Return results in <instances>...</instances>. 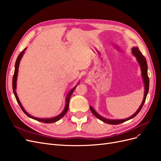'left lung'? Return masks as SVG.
<instances>
[{
  "mask_svg": "<svg viewBox=\"0 0 161 161\" xmlns=\"http://www.w3.org/2000/svg\"><path fill=\"white\" fill-rule=\"evenodd\" d=\"M131 53H132V54L136 58V60H137L138 64L140 66L141 71H142V77L143 79L144 85V95L143 101L142 102V103H141L140 108H138V109L137 111H136V112L134 115H132L128 118L124 119H109L105 118H103V117H102L97 114L95 111V110L92 108L91 106H90V109L92 113V114H93L95 117H97V118L101 120L102 121H103V122H105L106 124H111V125H116V124H119L123 123V122H124V121H128L130 119H132L139 113L141 109H142V106L145 102L146 98H147V94L148 92V89H149V78L148 76V66H147V60H146L145 57L142 54V53L140 52L138 47H134L131 48Z\"/></svg>",
  "mask_w": 161,
  "mask_h": 161,
  "instance_id": "8db88e82",
  "label": "left lung"
}]
</instances>
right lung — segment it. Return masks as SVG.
<instances>
[{"label":"right lung","instance_id":"obj_1","mask_svg":"<svg viewBox=\"0 0 161 161\" xmlns=\"http://www.w3.org/2000/svg\"><path fill=\"white\" fill-rule=\"evenodd\" d=\"M26 50V48H25L20 53H19L17 58V60H16V62H15V65H14V75H13V92H14V97H15V98L17 99V103H19V106L21 107V109L23 110V111L25 113L28 117H30V118L31 119H33L35 120H37V121H41V122H43V123H46V124H51V123H54L56 122V121L60 120L63 116H64L66 113L67 112L68 109H69V101H70V97L72 94L73 91H75V89H76V87L77 86V85H79V83H78L74 88H72L70 91L69 93H68L67 96H66V105H65V107H64V110L62 111V113L60 114H59L58 115L56 116V117H53V118H36V117H33L31 115L29 114L25 110V109H24L23 108V106L21 103L20 101H19V98H18V96H17V92H16V88H17V76H18V70H19V63H20V61L21 60V58L24 54V53H25V51Z\"/></svg>","mask_w":161,"mask_h":161}]
</instances>
